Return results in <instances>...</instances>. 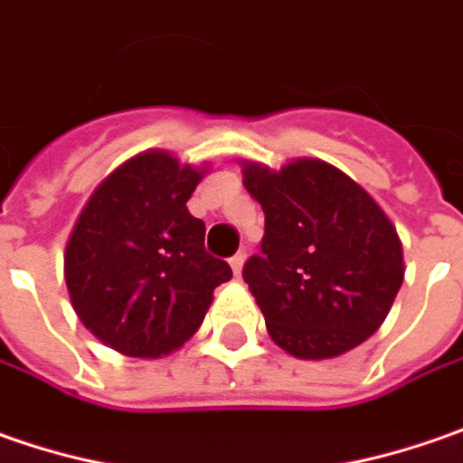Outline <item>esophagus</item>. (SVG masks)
Instances as JSON below:
<instances>
[{"mask_svg": "<svg viewBox=\"0 0 463 463\" xmlns=\"http://www.w3.org/2000/svg\"><path fill=\"white\" fill-rule=\"evenodd\" d=\"M243 261H246V256H243V253H235V256L231 259V267H232V271H235V277H241Z\"/></svg>", "mask_w": 463, "mask_h": 463, "instance_id": "esophagus-1", "label": "esophagus"}]
</instances>
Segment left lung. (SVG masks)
<instances>
[{
    "instance_id": "obj_1",
    "label": "left lung",
    "mask_w": 463,
    "mask_h": 463,
    "mask_svg": "<svg viewBox=\"0 0 463 463\" xmlns=\"http://www.w3.org/2000/svg\"><path fill=\"white\" fill-rule=\"evenodd\" d=\"M243 186L264 210L261 253L243 279L277 347L329 360L381 329L404 282L399 232L347 173L316 157L279 171L243 160Z\"/></svg>"
}]
</instances>
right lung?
<instances>
[{
  "label": "right lung",
  "mask_w": 463,
  "mask_h": 463,
  "mask_svg": "<svg viewBox=\"0 0 463 463\" xmlns=\"http://www.w3.org/2000/svg\"><path fill=\"white\" fill-rule=\"evenodd\" d=\"M210 165H181L145 150L113 168L90 194L64 249L77 318L127 357H163L202 326L228 261L204 251V222L186 202Z\"/></svg>",
  "instance_id": "obj_1"
}]
</instances>
